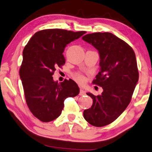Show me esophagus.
<instances>
[{
  "label": "esophagus",
  "mask_w": 152,
  "mask_h": 152,
  "mask_svg": "<svg viewBox=\"0 0 152 152\" xmlns=\"http://www.w3.org/2000/svg\"><path fill=\"white\" fill-rule=\"evenodd\" d=\"M85 94H86L85 91H84L82 89H80V92H79V95H80V96H84Z\"/></svg>",
  "instance_id": "obj_1"
}]
</instances>
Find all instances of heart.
<instances>
[{"mask_svg": "<svg viewBox=\"0 0 152 152\" xmlns=\"http://www.w3.org/2000/svg\"><path fill=\"white\" fill-rule=\"evenodd\" d=\"M75 78L77 81H79V82L81 84L85 83L86 81V77L81 74H75Z\"/></svg>", "mask_w": 152, "mask_h": 152, "instance_id": "heart-1", "label": "heart"}]
</instances>
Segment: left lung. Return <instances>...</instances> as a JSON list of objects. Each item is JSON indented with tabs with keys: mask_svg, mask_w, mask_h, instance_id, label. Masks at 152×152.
<instances>
[{
	"mask_svg": "<svg viewBox=\"0 0 152 152\" xmlns=\"http://www.w3.org/2000/svg\"><path fill=\"white\" fill-rule=\"evenodd\" d=\"M100 55L99 73L92 81L102 88L100 95L86 93L93 99L83 117L91 125L102 127L115 121L130 102L139 80L135 53L124 41L110 32H94L82 37Z\"/></svg>",
	"mask_w": 152,
	"mask_h": 152,
	"instance_id": "1",
	"label": "left lung"
}]
</instances>
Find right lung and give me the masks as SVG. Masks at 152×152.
Instances as JSON below:
<instances>
[{
	"instance_id": "1",
	"label": "right lung",
	"mask_w": 152,
	"mask_h": 152,
	"mask_svg": "<svg viewBox=\"0 0 152 152\" xmlns=\"http://www.w3.org/2000/svg\"><path fill=\"white\" fill-rule=\"evenodd\" d=\"M86 33L64 29H45L37 32L23 51L20 76L26 104L30 111L43 122L60 116L64 101L75 97L79 88L73 80L64 79L58 83L53 79L57 67L65 64L62 53L67 44Z\"/></svg>"
}]
</instances>
